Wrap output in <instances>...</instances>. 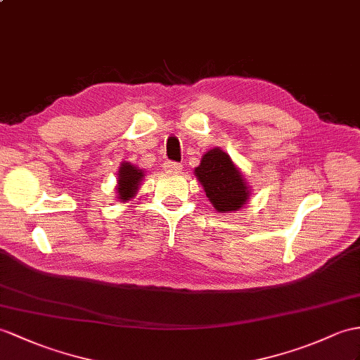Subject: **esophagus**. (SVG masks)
<instances>
[{"label": "esophagus", "instance_id": "34e87169", "mask_svg": "<svg viewBox=\"0 0 360 360\" xmlns=\"http://www.w3.org/2000/svg\"><path fill=\"white\" fill-rule=\"evenodd\" d=\"M165 171L166 172H180L181 171V165L175 163V162H165Z\"/></svg>", "mask_w": 360, "mask_h": 360}]
</instances>
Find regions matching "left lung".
Instances as JSON below:
<instances>
[{
	"label": "left lung",
	"mask_w": 360,
	"mask_h": 360,
	"mask_svg": "<svg viewBox=\"0 0 360 360\" xmlns=\"http://www.w3.org/2000/svg\"><path fill=\"white\" fill-rule=\"evenodd\" d=\"M194 174L217 212H235L249 201L252 189L241 169L221 148L205 153Z\"/></svg>",
	"instance_id": "8db88e82"
}]
</instances>
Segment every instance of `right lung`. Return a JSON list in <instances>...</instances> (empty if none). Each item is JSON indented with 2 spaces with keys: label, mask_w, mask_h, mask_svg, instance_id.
Segmentation results:
<instances>
[{
  "label": "right lung",
  "mask_w": 360,
  "mask_h": 360,
  "mask_svg": "<svg viewBox=\"0 0 360 360\" xmlns=\"http://www.w3.org/2000/svg\"><path fill=\"white\" fill-rule=\"evenodd\" d=\"M145 177H146L145 169H140L136 165L129 162H122L117 172V185H116L117 200L127 203V201H129L131 198H134L139 191L140 183H142Z\"/></svg>",
  "instance_id": "obj_1"
}]
</instances>
